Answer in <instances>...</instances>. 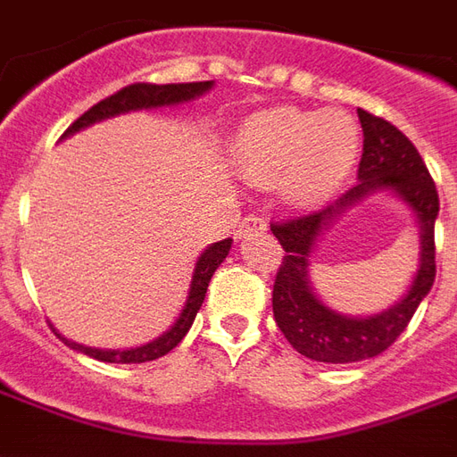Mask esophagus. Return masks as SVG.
<instances>
[{"label": "esophagus", "instance_id": "esophagus-1", "mask_svg": "<svg viewBox=\"0 0 457 457\" xmlns=\"http://www.w3.org/2000/svg\"><path fill=\"white\" fill-rule=\"evenodd\" d=\"M267 220L259 218V215H247V218L239 222L237 228V237H245L249 232H267Z\"/></svg>", "mask_w": 457, "mask_h": 457}]
</instances>
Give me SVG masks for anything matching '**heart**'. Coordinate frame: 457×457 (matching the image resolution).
Here are the masks:
<instances>
[{"instance_id":"1","label":"heart","mask_w":457,"mask_h":457,"mask_svg":"<svg viewBox=\"0 0 457 457\" xmlns=\"http://www.w3.org/2000/svg\"><path fill=\"white\" fill-rule=\"evenodd\" d=\"M235 154L249 176L278 179L296 205H318L343 186L360 154V129L345 112L291 104L254 112L239 127Z\"/></svg>"}]
</instances>
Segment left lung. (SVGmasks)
Listing matches in <instances>:
<instances>
[{"label": "left lung", "mask_w": 457, "mask_h": 457, "mask_svg": "<svg viewBox=\"0 0 457 457\" xmlns=\"http://www.w3.org/2000/svg\"><path fill=\"white\" fill-rule=\"evenodd\" d=\"M357 117L364 134L357 183L318 212L271 225L274 237L287 252L271 291L274 318L294 350L316 362H360L384 353L409 326L436 278L433 228L438 218V190L431 173L416 146L392 121L364 110H357ZM382 189L399 195L420 222V269L410 291L394 307L374 317H343L315 296L307 278V259L320 235L325 234L345 209Z\"/></svg>", "instance_id": "left-lung-1"}]
</instances>
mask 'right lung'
<instances>
[{
  "label": "right lung",
  "instance_id": "right-lung-1",
  "mask_svg": "<svg viewBox=\"0 0 457 457\" xmlns=\"http://www.w3.org/2000/svg\"><path fill=\"white\" fill-rule=\"evenodd\" d=\"M212 87V80H205V83H170V85H151V83H134L121 87L120 93L104 97L97 104H93L83 117L78 120L65 129L63 137H71L75 131L90 127L95 121L110 120V117H117V114L124 112H137V110H156V107H170V104L190 103L195 100L203 93H208ZM229 247H232V239H222V242H215L210 245L203 254L195 262V269H193V278H190V291L188 298H186V306L180 311V316L176 318V323L163 333L156 340L141 345V347H129V350H97V347H85L80 343H73L63 337L58 330L55 336L61 337L71 350H78V353L87 354V357H95L100 362H120V364H137V362H151V360H159L166 353H170L176 345L186 337V333L193 326V320L198 316L200 306L205 301V291H208V284L215 269L225 262V257L229 254Z\"/></svg>",
  "mask_w": 457,
  "mask_h": 457
}]
</instances>
